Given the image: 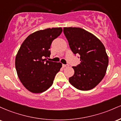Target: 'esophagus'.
Instances as JSON below:
<instances>
[{
    "label": "esophagus",
    "instance_id": "obj_1",
    "mask_svg": "<svg viewBox=\"0 0 121 121\" xmlns=\"http://www.w3.org/2000/svg\"><path fill=\"white\" fill-rule=\"evenodd\" d=\"M62 66H63V67H68L69 66V64H67V65H62Z\"/></svg>",
    "mask_w": 121,
    "mask_h": 121
}]
</instances>
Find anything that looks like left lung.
<instances>
[{
	"label": "left lung",
	"instance_id": "1",
	"mask_svg": "<svg viewBox=\"0 0 121 121\" xmlns=\"http://www.w3.org/2000/svg\"><path fill=\"white\" fill-rule=\"evenodd\" d=\"M63 32L71 51L80 55L81 61L73 67L74 74L69 82L80 90L93 89L104 78L108 68L105 47L99 39L83 28L64 27Z\"/></svg>",
	"mask_w": 121,
	"mask_h": 121
}]
</instances>
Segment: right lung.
Here are the masks:
<instances>
[{
  "label": "right lung",
  "instance_id": "1",
  "mask_svg": "<svg viewBox=\"0 0 121 121\" xmlns=\"http://www.w3.org/2000/svg\"><path fill=\"white\" fill-rule=\"evenodd\" d=\"M62 32V28H47L31 34L22 44L15 58V67L20 82L30 91L42 93L53 83L60 71V62L47 60L52 42Z\"/></svg>",
  "mask_w": 121,
  "mask_h": 121
}]
</instances>
